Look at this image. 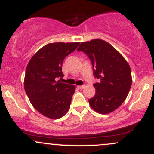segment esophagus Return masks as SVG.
Returning <instances> with one entry per match:
<instances>
[{"label": "esophagus", "instance_id": "esophagus-1", "mask_svg": "<svg viewBox=\"0 0 154 154\" xmlns=\"http://www.w3.org/2000/svg\"><path fill=\"white\" fill-rule=\"evenodd\" d=\"M85 85H83L78 86V88H79V89H83V88H85Z\"/></svg>", "mask_w": 154, "mask_h": 154}]
</instances>
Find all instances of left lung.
Listing matches in <instances>:
<instances>
[{"label": "left lung", "instance_id": "obj_1", "mask_svg": "<svg viewBox=\"0 0 154 154\" xmlns=\"http://www.w3.org/2000/svg\"><path fill=\"white\" fill-rule=\"evenodd\" d=\"M77 51L91 59L93 75L99 82L93 85L95 94L89 100L92 109L101 114L119 108L128 96L132 85L130 65L111 44L100 39L81 43Z\"/></svg>", "mask_w": 154, "mask_h": 154}]
</instances>
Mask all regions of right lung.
Segmentation results:
<instances>
[{
  "label": "right lung",
  "instance_id": "add662e5",
  "mask_svg": "<svg viewBox=\"0 0 154 154\" xmlns=\"http://www.w3.org/2000/svg\"><path fill=\"white\" fill-rule=\"evenodd\" d=\"M79 45L63 42L47 44L28 63L24 90L33 107L48 118L59 119L69 109L75 86L57 79L63 77V59Z\"/></svg>",
  "mask_w": 154,
  "mask_h": 154
}]
</instances>
